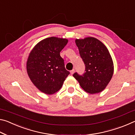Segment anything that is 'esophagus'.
Instances as JSON below:
<instances>
[{
    "instance_id": "esophagus-1",
    "label": "esophagus",
    "mask_w": 135,
    "mask_h": 135,
    "mask_svg": "<svg viewBox=\"0 0 135 135\" xmlns=\"http://www.w3.org/2000/svg\"><path fill=\"white\" fill-rule=\"evenodd\" d=\"M74 71H75L74 69H73L72 70H71V71H70V73H71V74H74Z\"/></svg>"
}]
</instances>
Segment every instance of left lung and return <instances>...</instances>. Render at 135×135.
I'll return each instance as SVG.
<instances>
[{
    "label": "left lung",
    "mask_w": 135,
    "mask_h": 135,
    "mask_svg": "<svg viewBox=\"0 0 135 135\" xmlns=\"http://www.w3.org/2000/svg\"><path fill=\"white\" fill-rule=\"evenodd\" d=\"M79 54L85 65V73L73 77L84 90L90 94L105 89L113 77L114 65L108 49L100 41L94 37L76 39Z\"/></svg>",
    "instance_id": "left-lung-1"
}]
</instances>
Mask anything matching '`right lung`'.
Masks as SVG:
<instances>
[{
  "label": "right lung",
  "mask_w": 135,
  "mask_h": 135,
  "mask_svg": "<svg viewBox=\"0 0 135 135\" xmlns=\"http://www.w3.org/2000/svg\"><path fill=\"white\" fill-rule=\"evenodd\" d=\"M67 43L66 38H46L38 42L29 54L27 74L34 85L46 94L58 92L70 74L60 56Z\"/></svg>",
  "instance_id": "add662e5"
}]
</instances>
